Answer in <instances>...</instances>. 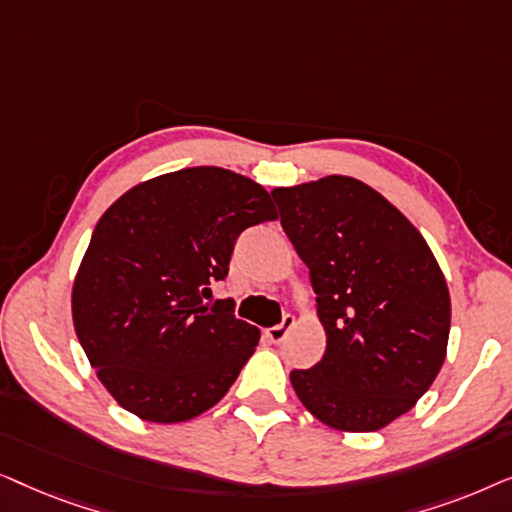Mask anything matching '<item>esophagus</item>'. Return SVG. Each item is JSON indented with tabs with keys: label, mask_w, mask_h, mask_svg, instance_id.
Returning a JSON list of instances; mask_svg holds the SVG:
<instances>
[{
	"label": "esophagus",
	"mask_w": 512,
	"mask_h": 512,
	"mask_svg": "<svg viewBox=\"0 0 512 512\" xmlns=\"http://www.w3.org/2000/svg\"><path fill=\"white\" fill-rule=\"evenodd\" d=\"M293 326H296V319H293L291 314H286V317L282 319V324L268 328V331H265V335H268L270 342H282V340L286 338V335L291 333Z\"/></svg>",
	"instance_id": "1"
}]
</instances>
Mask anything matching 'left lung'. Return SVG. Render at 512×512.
Segmentation results:
<instances>
[{"label": "left lung", "mask_w": 512, "mask_h": 512, "mask_svg": "<svg viewBox=\"0 0 512 512\" xmlns=\"http://www.w3.org/2000/svg\"><path fill=\"white\" fill-rule=\"evenodd\" d=\"M282 228L310 268L326 352L293 370L300 403L338 431L368 433L426 394L450 338V291L422 233L354 177L272 191Z\"/></svg>", "instance_id": "obj_1"}]
</instances>
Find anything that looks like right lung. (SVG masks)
Instances as JSON below:
<instances>
[{"instance_id": "1", "label": "right lung", "mask_w": 512, "mask_h": 512, "mask_svg": "<svg viewBox=\"0 0 512 512\" xmlns=\"http://www.w3.org/2000/svg\"><path fill=\"white\" fill-rule=\"evenodd\" d=\"M275 219L270 193L223 167L160 174L102 214L74 277L72 319L121 408L179 424L228 394L261 331L202 296L228 275L237 235Z\"/></svg>"}]
</instances>
